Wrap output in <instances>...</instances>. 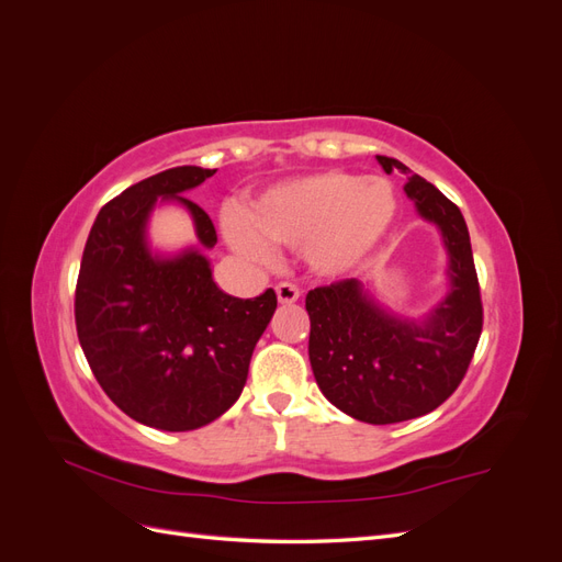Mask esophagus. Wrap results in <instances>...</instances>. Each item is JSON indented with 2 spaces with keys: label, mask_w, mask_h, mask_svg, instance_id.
<instances>
[{
  "label": "esophagus",
  "mask_w": 562,
  "mask_h": 562,
  "mask_svg": "<svg viewBox=\"0 0 562 562\" xmlns=\"http://www.w3.org/2000/svg\"><path fill=\"white\" fill-rule=\"evenodd\" d=\"M277 297H279L281 304H293V302H297V300H300L297 285H293V283H279V285H277Z\"/></svg>",
  "instance_id": "1"
}]
</instances>
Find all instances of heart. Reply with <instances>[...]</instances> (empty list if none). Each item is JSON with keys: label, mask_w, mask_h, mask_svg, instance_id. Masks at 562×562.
Segmentation results:
<instances>
[{"label": "heart", "mask_w": 562, "mask_h": 562, "mask_svg": "<svg viewBox=\"0 0 562 562\" xmlns=\"http://www.w3.org/2000/svg\"><path fill=\"white\" fill-rule=\"evenodd\" d=\"M398 196L384 178L321 171L285 178L232 213L225 234L234 250L258 262L271 244L297 248L314 277L339 279L361 267L394 225Z\"/></svg>", "instance_id": "1"}]
</instances>
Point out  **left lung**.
Segmentation results:
<instances>
[{
    "label": "left lung",
    "instance_id": "obj_1",
    "mask_svg": "<svg viewBox=\"0 0 562 562\" xmlns=\"http://www.w3.org/2000/svg\"><path fill=\"white\" fill-rule=\"evenodd\" d=\"M384 173H407L378 157ZM422 220L436 225L448 255V293L422 316L391 312L370 281L347 279L307 293L310 363L337 411L394 424L427 415L462 382L479 345L483 304L469 229L454 203L417 173L403 187Z\"/></svg>",
    "mask_w": 562,
    "mask_h": 562
}]
</instances>
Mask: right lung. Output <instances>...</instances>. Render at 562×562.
Masks as SVG:
<instances>
[{
  "mask_svg": "<svg viewBox=\"0 0 562 562\" xmlns=\"http://www.w3.org/2000/svg\"><path fill=\"white\" fill-rule=\"evenodd\" d=\"M213 173L176 166L131 184L100 209L79 269L77 335L95 380L131 419L161 431L201 429L239 401L277 310L271 288L241 300L213 281L215 227L184 199ZM161 205L193 217L199 245L150 246L148 220Z\"/></svg>",
  "mask_w": 562,
  "mask_h": 562,
  "instance_id": "right-lung-1",
  "label": "right lung"
}]
</instances>
